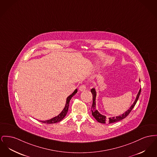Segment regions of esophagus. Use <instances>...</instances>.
Wrapping results in <instances>:
<instances>
[{
  "label": "esophagus",
  "mask_w": 157,
  "mask_h": 157,
  "mask_svg": "<svg viewBox=\"0 0 157 157\" xmlns=\"http://www.w3.org/2000/svg\"><path fill=\"white\" fill-rule=\"evenodd\" d=\"M86 89V86L85 85H82L79 87V90L81 91H83L84 90H85Z\"/></svg>",
  "instance_id": "34e87169"
}]
</instances>
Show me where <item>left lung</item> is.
<instances>
[{
	"instance_id": "8db88e82",
	"label": "left lung",
	"mask_w": 157,
	"mask_h": 157,
	"mask_svg": "<svg viewBox=\"0 0 157 157\" xmlns=\"http://www.w3.org/2000/svg\"><path fill=\"white\" fill-rule=\"evenodd\" d=\"M140 81V80H139ZM141 91V88L139 90L138 94L137 95V97L136 98V100L135 102H133V104L132 105V106L130 107L129 110L126 111L124 113H123L122 115H120L119 116H117V117H110L109 119H107V117L101 114L97 110L95 109V97H96V91L95 90L94 88H92L91 90V92L92 94V105L91 106V111H92V115L94 116V117L96 119V120L99 122V123H114V122H117L120 120H123V119L126 118L128 115L129 113L131 112V111L132 110V109H133V107H135V104H136V102L138 100Z\"/></svg>"
}]
</instances>
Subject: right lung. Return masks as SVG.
<instances>
[{
    "label": "right lung",
    "mask_w": 157,
    "mask_h": 157,
    "mask_svg": "<svg viewBox=\"0 0 157 157\" xmlns=\"http://www.w3.org/2000/svg\"><path fill=\"white\" fill-rule=\"evenodd\" d=\"M77 92H78V90H77V89H76L74 91V92L67 98L66 102V105H65L64 109L62 110V111L57 116H56L54 118H52V119H50V120H46V121H40L42 122V123H46V124H52V123H58V122L60 121L61 120H62L65 117L66 115V114H67V111H68L70 100H71L72 97L74 95H75Z\"/></svg>",
    "instance_id": "right-lung-1"
}]
</instances>
